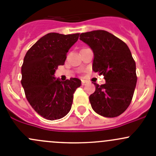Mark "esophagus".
<instances>
[{
	"mask_svg": "<svg viewBox=\"0 0 156 156\" xmlns=\"http://www.w3.org/2000/svg\"><path fill=\"white\" fill-rule=\"evenodd\" d=\"M81 83H82L83 85H84V84H85L86 83H87V81H86L85 80H81Z\"/></svg>",
	"mask_w": 156,
	"mask_h": 156,
	"instance_id": "obj_1",
	"label": "esophagus"
}]
</instances>
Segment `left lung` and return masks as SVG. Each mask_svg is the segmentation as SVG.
Here are the masks:
<instances>
[{"mask_svg": "<svg viewBox=\"0 0 156 156\" xmlns=\"http://www.w3.org/2000/svg\"><path fill=\"white\" fill-rule=\"evenodd\" d=\"M80 40L94 53L93 70L104 75L106 84H95L89 97L92 108L107 118L120 115L131 102L136 84V63L130 49L111 33L96 30L81 34Z\"/></svg>", "mask_w": 156, "mask_h": 156, "instance_id": "8db88e82", "label": "left lung"}]
</instances>
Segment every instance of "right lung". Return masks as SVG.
<instances>
[{
	"label": "right lung",
	"mask_w": 156,
	"mask_h": 156,
	"mask_svg": "<svg viewBox=\"0 0 156 156\" xmlns=\"http://www.w3.org/2000/svg\"><path fill=\"white\" fill-rule=\"evenodd\" d=\"M79 33L51 32L41 37L28 50L22 66V85L31 107L48 120L60 119L72 108L73 94L81 84L73 78L62 81L54 74L62 66L66 53L78 41Z\"/></svg>",
	"instance_id": "obj_1"
}]
</instances>
